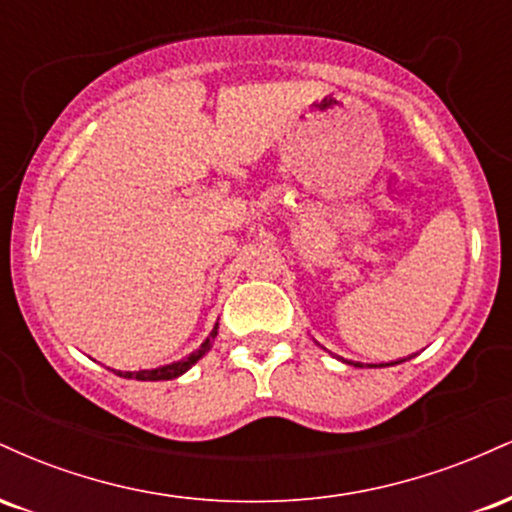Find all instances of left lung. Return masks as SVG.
I'll use <instances>...</instances> for the list:
<instances>
[{
  "label": "left lung",
  "mask_w": 512,
  "mask_h": 512,
  "mask_svg": "<svg viewBox=\"0 0 512 512\" xmlns=\"http://www.w3.org/2000/svg\"><path fill=\"white\" fill-rule=\"evenodd\" d=\"M354 366H358V363H354ZM380 366H392V363H380Z\"/></svg>",
  "instance_id": "8db88e82"
}]
</instances>
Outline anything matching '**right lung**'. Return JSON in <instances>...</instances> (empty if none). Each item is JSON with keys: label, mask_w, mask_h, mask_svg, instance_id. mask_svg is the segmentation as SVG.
Masks as SVG:
<instances>
[{"label": "right lung", "mask_w": 512, "mask_h": 512, "mask_svg": "<svg viewBox=\"0 0 512 512\" xmlns=\"http://www.w3.org/2000/svg\"><path fill=\"white\" fill-rule=\"evenodd\" d=\"M216 330H219V325L211 330L207 342L199 346L197 351H192L187 358H182V361H175V363H170V366H161L154 370H134V373L132 370H127V373H117V375H122V378H129V380H173V378H178V375L185 373V370H190L199 361V358H202L211 349V342H214Z\"/></svg>", "instance_id": "right-lung-1"}]
</instances>
